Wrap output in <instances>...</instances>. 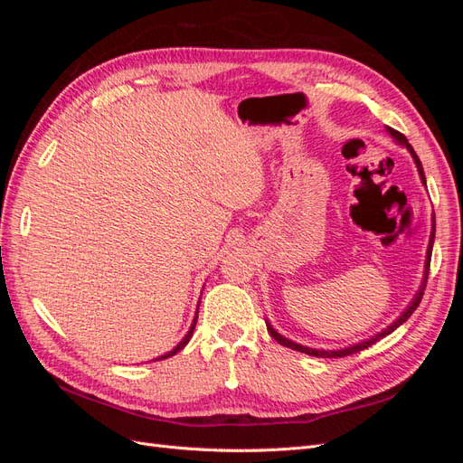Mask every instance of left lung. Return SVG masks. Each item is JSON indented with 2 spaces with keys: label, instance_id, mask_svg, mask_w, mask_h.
<instances>
[{
  "label": "left lung",
  "instance_id": "1",
  "mask_svg": "<svg viewBox=\"0 0 463 463\" xmlns=\"http://www.w3.org/2000/svg\"><path fill=\"white\" fill-rule=\"evenodd\" d=\"M386 131L390 133V137H392V138H394V143H396V145H400V146H403V148H408V152L411 154V158H413V162H415V165H417V172H419V177H421V184L427 187V179H425V172H423L421 160L417 158V154H415V150L411 148V145L408 143V138H405L402 133H398V131H394V129H390V128H386ZM432 243H434V216H432V230H430V237H429V247H427L425 270H423L421 286H419V289H417V293H415V298L410 301V305H408V307H405L403 313H402L394 322H392L390 326H386V328H384V330H381V332H376L374 335H371V338L363 340V342H359V344H354V345L340 347V349H317V347L301 345V344H298V342H293V340L286 338V335L279 334V332L270 325L269 320H266V330L270 332V335H272V338H274L278 344H282V345H286V347L296 349V352H301V354H307V355H313V357H345V355H352V354L361 352V349H365V347H369V345L376 344L378 340H383L384 335L392 334V332H394L398 326H402L403 322L408 320V318L411 317V313L417 309V305L421 303L423 291H425V286H427V276H429V266H430V255H432Z\"/></svg>",
  "mask_w": 463,
  "mask_h": 463
}]
</instances>
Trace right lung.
<instances>
[{"label": "right lung", "mask_w": 463, "mask_h": 463, "mask_svg": "<svg viewBox=\"0 0 463 463\" xmlns=\"http://www.w3.org/2000/svg\"><path fill=\"white\" fill-rule=\"evenodd\" d=\"M201 303V301H199ZM197 313H199V309H197ZM197 318H199V315H194V318H193V322H191V326H189V330H187V334L184 335V340H181L172 352H167V354H164V355H160V357H156L154 361H160V359H167V357H172V355H175L177 352H181V349H184L187 344H189V340L193 338V330H194V325H197Z\"/></svg>", "instance_id": "1"}]
</instances>
